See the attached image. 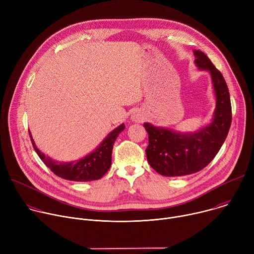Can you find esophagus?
Segmentation results:
<instances>
[{
    "label": "esophagus",
    "mask_w": 254,
    "mask_h": 254,
    "mask_svg": "<svg viewBox=\"0 0 254 254\" xmlns=\"http://www.w3.org/2000/svg\"><path fill=\"white\" fill-rule=\"evenodd\" d=\"M142 120H143V118L140 117V116H132V121H134V122H136V123H139V122H141Z\"/></svg>",
    "instance_id": "esophagus-1"
}]
</instances>
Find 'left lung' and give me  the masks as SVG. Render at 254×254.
I'll list each match as a JSON object with an SVG mask.
<instances>
[{"label":"left lung","mask_w":254,"mask_h":254,"mask_svg":"<svg viewBox=\"0 0 254 254\" xmlns=\"http://www.w3.org/2000/svg\"><path fill=\"white\" fill-rule=\"evenodd\" d=\"M193 53L196 65L211 74L217 97L214 119L198 132L187 134L143 124L149 134L148 162L162 176H186L204 169L221 149L231 126L230 94L223 75L204 52Z\"/></svg>","instance_id":"left-lung-1"}]
</instances>
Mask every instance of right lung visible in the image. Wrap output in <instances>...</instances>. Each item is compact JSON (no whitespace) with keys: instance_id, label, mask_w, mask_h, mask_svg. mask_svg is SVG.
<instances>
[{"instance_id":"1","label":"right lung","mask_w":254,"mask_h":254,"mask_svg":"<svg viewBox=\"0 0 254 254\" xmlns=\"http://www.w3.org/2000/svg\"><path fill=\"white\" fill-rule=\"evenodd\" d=\"M124 129L125 125L123 124L108 134L93 153L71 163H58L48 156H45L36 147L30 132L29 134L35 152L56 176L65 180L74 181V182H88V181L100 179L110 170L114 143Z\"/></svg>"}]
</instances>
